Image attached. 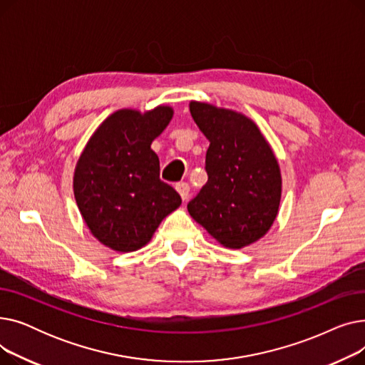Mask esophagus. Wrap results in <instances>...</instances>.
<instances>
[{"instance_id": "34e87169", "label": "esophagus", "mask_w": 365, "mask_h": 365, "mask_svg": "<svg viewBox=\"0 0 365 365\" xmlns=\"http://www.w3.org/2000/svg\"><path fill=\"white\" fill-rule=\"evenodd\" d=\"M176 189H178L179 195L182 197V200H183V201H186V200H187V197H189V190H190L189 185H187L186 182H180V183H178V185H176Z\"/></svg>"}]
</instances>
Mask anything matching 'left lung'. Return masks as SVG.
Here are the masks:
<instances>
[{"mask_svg":"<svg viewBox=\"0 0 365 365\" xmlns=\"http://www.w3.org/2000/svg\"><path fill=\"white\" fill-rule=\"evenodd\" d=\"M189 109L210 146L208 180L187 212L227 248L253 244L278 215L281 171L274 152L245 115L201 102H190Z\"/></svg>","mask_w":365,"mask_h":365,"instance_id":"1","label":"left lung"}]
</instances>
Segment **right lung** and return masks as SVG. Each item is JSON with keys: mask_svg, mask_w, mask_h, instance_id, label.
<instances>
[{"mask_svg": "<svg viewBox=\"0 0 365 365\" xmlns=\"http://www.w3.org/2000/svg\"><path fill=\"white\" fill-rule=\"evenodd\" d=\"M173 117L170 106L113 112L94 131L73 175V195L90 232L115 252L146 245L161 220L182 204L160 179L150 149Z\"/></svg>", "mask_w": 365, "mask_h": 365, "instance_id": "1", "label": "right lung"}]
</instances>
